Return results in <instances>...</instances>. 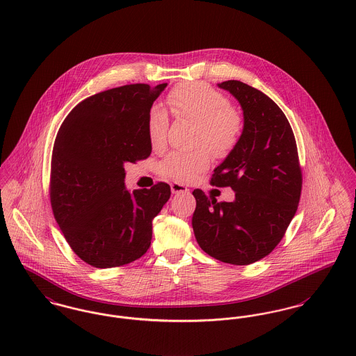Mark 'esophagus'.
Here are the masks:
<instances>
[{
  "instance_id": "esophagus-1",
  "label": "esophagus",
  "mask_w": 356,
  "mask_h": 356,
  "mask_svg": "<svg viewBox=\"0 0 356 356\" xmlns=\"http://www.w3.org/2000/svg\"><path fill=\"white\" fill-rule=\"evenodd\" d=\"M170 191H172V193H183V192H188V188L180 183H172Z\"/></svg>"
}]
</instances>
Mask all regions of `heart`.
<instances>
[{
	"label": "heart",
	"mask_w": 356,
	"mask_h": 356,
	"mask_svg": "<svg viewBox=\"0 0 356 356\" xmlns=\"http://www.w3.org/2000/svg\"><path fill=\"white\" fill-rule=\"evenodd\" d=\"M168 106L173 115L199 126L197 144L207 145L215 156L225 157L238 145L243 120L229 99L218 90L204 83L177 86L169 94ZM168 117L160 107H153L147 115V137L156 149L165 144ZM211 153L206 147L191 152L173 150L160 164L161 173L177 181H189L207 169Z\"/></svg>",
	"instance_id": "obj_1"
}]
</instances>
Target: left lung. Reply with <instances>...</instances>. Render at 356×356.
Returning <instances> with one entry per match:
<instances>
[{
  "mask_svg": "<svg viewBox=\"0 0 356 356\" xmlns=\"http://www.w3.org/2000/svg\"><path fill=\"white\" fill-rule=\"evenodd\" d=\"M218 86L243 110L241 140L211 177L215 187H231L235 200L218 203L195 189L192 227L202 250L215 259L250 265L269 255L284 238L298 207L302 175L282 110L249 84L227 81Z\"/></svg>",
  "mask_w": 356,
  "mask_h": 356,
  "instance_id": "obj_1",
  "label": "left lung"
}]
</instances>
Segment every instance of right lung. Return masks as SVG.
<instances>
[{
	"instance_id": "right-lung-1",
	"label": "right lung",
	"mask_w": 356,
	"mask_h": 356,
	"mask_svg": "<svg viewBox=\"0 0 356 356\" xmlns=\"http://www.w3.org/2000/svg\"><path fill=\"white\" fill-rule=\"evenodd\" d=\"M167 83L126 84L88 97L60 126L52 150L54 216L86 264L115 268L147 252L152 220L170 196L167 183L125 188V163L152 153L147 115Z\"/></svg>"
}]
</instances>
